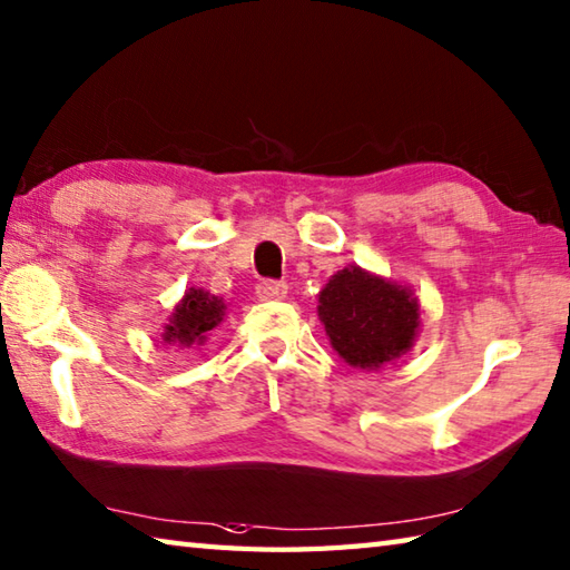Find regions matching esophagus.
<instances>
[{
  "label": "esophagus",
  "mask_w": 570,
  "mask_h": 570,
  "mask_svg": "<svg viewBox=\"0 0 570 570\" xmlns=\"http://www.w3.org/2000/svg\"><path fill=\"white\" fill-rule=\"evenodd\" d=\"M261 299H283L287 295V283L283 281H261L255 287Z\"/></svg>",
  "instance_id": "obj_1"
}]
</instances>
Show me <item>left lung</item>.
Segmentation results:
<instances>
[{
  "label": "left lung",
  "mask_w": 570,
  "mask_h": 570,
  "mask_svg": "<svg viewBox=\"0 0 570 570\" xmlns=\"http://www.w3.org/2000/svg\"><path fill=\"white\" fill-rule=\"evenodd\" d=\"M320 320L332 347L352 367L377 370L412 347L419 305L410 289L360 267H345L320 293Z\"/></svg>",
  "instance_id": "left-lung-1"
}]
</instances>
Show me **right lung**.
Returning a JSON list of instances; mask_svg holds the SVG:
<instances>
[{
  "instance_id": "obj_1",
  "label": "right lung",
  "mask_w": 570,
  "mask_h": 570,
  "mask_svg": "<svg viewBox=\"0 0 570 570\" xmlns=\"http://www.w3.org/2000/svg\"><path fill=\"white\" fill-rule=\"evenodd\" d=\"M223 309L225 305L216 295H208L203 293V289L190 287L186 297L180 299V305L176 307V313L170 315L164 340L168 345L176 342L178 347H190L196 345V342L200 345L208 332L223 320Z\"/></svg>"
}]
</instances>
